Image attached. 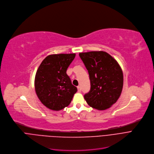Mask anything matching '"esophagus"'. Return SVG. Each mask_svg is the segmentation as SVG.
Segmentation results:
<instances>
[{
  "instance_id": "obj_1",
  "label": "esophagus",
  "mask_w": 154,
  "mask_h": 154,
  "mask_svg": "<svg viewBox=\"0 0 154 154\" xmlns=\"http://www.w3.org/2000/svg\"><path fill=\"white\" fill-rule=\"evenodd\" d=\"M77 89H78V91L79 93H80V92H81V91H82V89H81V87H80V86H78V87H77Z\"/></svg>"
}]
</instances>
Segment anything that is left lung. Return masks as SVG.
<instances>
[{"label":"left lung","instance_id":"8db88e82","mask_svg":"<svg viewBox=\"0 0 154 154\" xmlns=\"http://www.w3.org/2000/svg\"><path fill=\"white\" fill-rule=\"evenodd\" d=\"M90 79V91L84 98L91 107L104 110L119 98L123 85V72L114 58L105 51L80 53Z\"/></svg>","mask_w":154,"mask_h":154}]
</instances>
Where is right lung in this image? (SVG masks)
Segmentation results:
<instances>
[{"label":"right lung","instance_id":"obj_1","mask_svg":"<svg viewBox=\"0 0 154 154\" xmlns=\"http://www.w3.org/2000/svg\"><path fill=\"white\" fill-rule=\"evenodd\" d=\"M76 54L48 56L36 72L34 86L41 103L50 109L59 111L68 106L77 91L66 71Z\"/></svg>","mask_w":154,"mask_h":154}]
</instances>
